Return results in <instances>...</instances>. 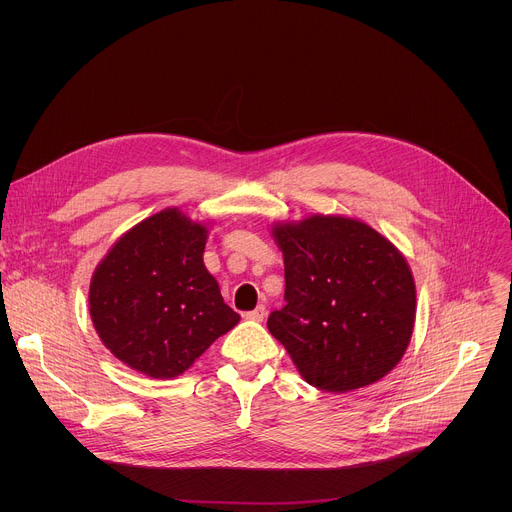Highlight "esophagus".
Wrapping results in <instances>:
<instances>
[{
	"label": "esophagus",
	"instance_id": "obj_1",
	"mask_svg": "<svg viewBox=\"0 0 512 512\" xmlns=\"http://www.w3.org/2000/svg\"><path fill=\"white\" fill-rule=\"evenodd\" d=\"M245 318H247V320H251V322H261V320L265 318V306L261 304V306H257L255 310L245 312Z\"/></svg>",
	"mask_w": 512,
	"mask_h": 512
}]
</instances>
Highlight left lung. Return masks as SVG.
I'll list each match as a JSON object with an SVG mask.
<instances>
[{"instance_id": "obj_1", "label": "left lung", "mask_w": 512, "mask_h": 512, "mask_svg": "<svg viewBox=\"0 0 512 512\" xmlns=\"http://www.w3.org/2000/svg\"><path fill=\"white\" fill-rule=\"evenodd\" d=\"M285 306L269 332L306 383L348 393L389 375L415 326V281L401 251L358 218L312 214L275 223Z\"/></svg>"}]
</instances>
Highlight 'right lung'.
<instances>
[{"label": "right lung", "mask_w": 512, "mask_h": 512, "mask_svg": "<svg viewBox=\"0 0 512 512\" xmlns=\"http://www.w3.org/2000/svg\"><path fill=\"white\" fill-rule=\"evenodd\" d=\"M206 225L166 208L129 229L97 265L89 312L129 369L176 379L241 320L202 261Z\"/></svg>", "instance_id": "add662e5"}]
</instances>
